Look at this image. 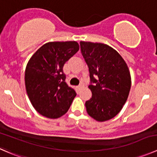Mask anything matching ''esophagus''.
Here are the masks:
<instances>
[{
	"mask_svg": "<svg viewBox=\"0 0 157 157\" xmlns=\"http://www.w3.org/2000/svg\"><path fill=\"white\" fill-rule=\"evenodd\" d=\"M83 86H84V85H83V83H80V84L78 86H77V89H78V90H80V89H81V88H83Z\"/></svg>",
	"mask_w": 157,
	"mask_h": 157,
	"instance_id": "1",
	"label": "esophagus"
}]
</instances>
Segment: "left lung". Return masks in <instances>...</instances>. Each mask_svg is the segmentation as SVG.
I'll return each instance as SVG.
<instances>
[{"instance_id": "8db88e82", "label": "left lung", "mask_w": 157, "mask_h": 157, "mask_svg": "<svg viewBox=\"0 0 157 157\" xmlns=\"http://www.w3.org/2000/svg\"><path fill=\"white\" fill-rule=\"evenodd\" d=\"M82 55L89 67L92 97L85 103L86 112L99 122L109 121L121 112L131 86L127 63L107 44L80 41Z\"/></svg>"}]
</instances>
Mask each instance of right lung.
Masks as SVG:
<instances>
[{"instance_id": "1", "label": "right lung", "mask_w": 157, "mask_h": 157, "mask_svg": "<svg viewBox=\"0 0 157 157\" xmlns=\"http://www.w3.org/2000/svg\"><path fill=\"white\" fill-rule=\"evenodd\" d=\"M79 48L77 41L48 42L29 60L24 76L26 90L40 115L56 119L69 109L77 94L65 82L63 67Z\"/></svg>"}]
</instances>
